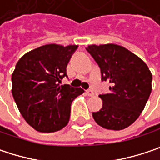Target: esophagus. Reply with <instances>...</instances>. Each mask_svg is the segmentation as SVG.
Masks as SVG:
<instances>
[{"mask_svg": "<svg viewBox=\"0 0 160 160\" xmlns=\"http://www.w3.org/2000/svg\"><path fill=\"white\" fill-rule=\"evenodd\" d=\"M86 94H87L88 96H93V95H94V92H93V91H92V90H87V91H86Z\"/></svg>", "mask_w": 160, "mask_h": 160, "instance_id": "34e87169", "label": "esophagus"}]
</instances>
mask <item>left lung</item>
I'll list each match as a JSON object with an SVG mask.
<instances>
[{"label": "left lung", "instance_id": "1", "mask_svg": "<svg viewBox=\"0 0 160 160\" xmlns=\"http://www.w3.org/2000/svg\"><path fill=\"white\" fill-rule=\"evenodd\" d=\"M100 67L102 80L110 92L100 94L103 107L92 113L101 127L119 131L132 125L144 110L152 91V73L147 65L125 47L114 43L86 47Z\"/></svg>", "mask_w": 160, "mask_h": 160}]
</instances>
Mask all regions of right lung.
Wrapping results in <instances>:
<instances>
[{"instance_id":"obj_1","label":"right lung","mask_w":160,"mask_h":160,"mask_svg":"<svg viewBox=\"0 0 160 160\" xmlns=\"http://www.w3.org/2000/svg\"><path fill=\"white\" fill-rule=\"evenodd\" d=\"M78 45L52 43L25 53L12 74V94L24 119L36 131L54 132L68 125L72 101L83 89L60 85Z\"/></svg>"}]
</instances>
